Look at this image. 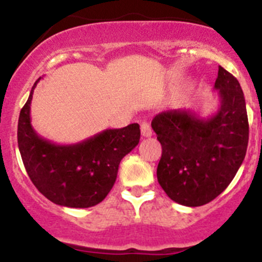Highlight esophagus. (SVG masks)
Returning a JSON list of instances; mask_svg holds the SVG:
<instances>
[{
	"label": "esophagus",
	"instance_id": "obj_1",
	"mask_svg": "<svg viewBox=\"0 0 262 262\" xmlns=\"http://www.w3.org/2000/svg\"><path fill=\"white\" fill-rule=\"evenodd\" d=\"M141 133L143 138H148L152 136V129L149 126L148 123H142L141 124Z\"/></svg>",
	"mask_w": 262,
	"mask_h": 262
}]
</instances>
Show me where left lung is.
<instances>
[{
  "label": "left lung",
  "mask_w": 262,
  "mask_h": 262,
  "mask_svg": "<svg viewBox=\"0 0 262 262\" xmlns=\"http://www.w3.org/2000/svg\"><path fill=\"white\" fill-rule=\"evenodd\" d=\"M214 90L219 108L202 118L194 110H166L151 125L162 146L157 180L183 206L209 204L230 184L245 160L248 118L239 82L219 67Z\"/></svg>",
  "instance_id": "obj_1"
}]
</instances>
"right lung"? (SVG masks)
<instances>
[{
  "instance_id": "add662e5",
  "label": "right lung",
  "mask_w": 262,
  "mask_h": 262,
  "mask_svg": "<svg viewBox=\"0 0 262 262\" xmlns=\"http://www.w3.org/2000/svg\"><path fill=\"white\" fill-rule=\"evenodd\" d=\"M39 80L32 87L17 123V144L25 170L37 189L53 204L75 209L95 206L115 184L123 157L139 143V125L106 129L79 143H52L30 123V103Z\"/></svg>"
}]
</instances>
